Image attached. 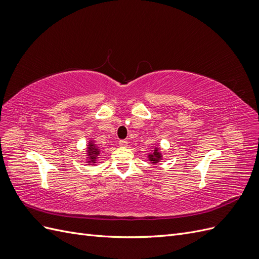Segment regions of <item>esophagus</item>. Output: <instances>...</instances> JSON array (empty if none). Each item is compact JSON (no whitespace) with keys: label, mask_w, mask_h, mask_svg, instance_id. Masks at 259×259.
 <instances>
[{"label":"esophagus","mask_w":259,"mask_h":259,"mask_svg":"<svg viewBox=\"0 0 259 259\" xmlns=\"http://www.w3.org/2000/svg\"><path fill=\"white\" fill-rule=\"evenodd\" d=\"M120 146L121 147H126L127 146V142H126V140H124V139H122V140H120Z\"/></svg>","instance_id":"34e87169"}]
</instances>
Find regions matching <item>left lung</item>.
<instances>
[{
	"label": "left lung",
	"mask_w": 259,
	"mask_h": 259,
	"mask_svg": "<svg viewBox=\"0 0 259 259\" xmlns=\"http://www.w3.org/2000/svg\"><path fill=\"white\" fill-rule=\"evenodd\" d=\"M160 159H161V154L159 153L158 149H154V152H152L151 154H149V160H150L152 163L159 162Z\"/></svg>",
	"instance_id": "left-lung-1"
}]
</instances>
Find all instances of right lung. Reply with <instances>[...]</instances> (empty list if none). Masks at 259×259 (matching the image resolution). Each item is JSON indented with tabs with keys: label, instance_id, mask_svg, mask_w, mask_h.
Listing matches in <instances>:
<instances>
[{
	"label": "right lung",
	"instance_id": "right-lung-1",
	"mask_svg": "<svg viewBox=\"0 0 259 259\" xmlns=\"http://www.w3.org/2000/svg\"><path fill=\"white\" fill-rule=\"evenodd\" d=\"M89 154H90V160L92 161V163H95L96 156L99 154V149L94 144H90V146H89Z\"/></svg>",
	"mask_w": 259,
	"mask_h": 259
}]
</instances>
